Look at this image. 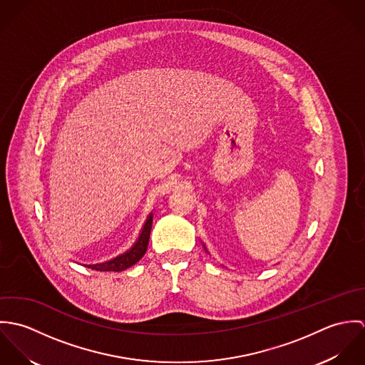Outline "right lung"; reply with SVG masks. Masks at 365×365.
Masks as SVG:
<instances>
[{
  "instance_id": "add662e5",
  "label": "right lung",
  "mask_w": 365,
  "mask_h": 365,
  "mask_svg": "<svg viewBox=\"0 0 365 365\" xmlns=\"http://www.w3.org/2000/svg\"><path fill=\"white\" fill-rule=\"evenodd\" d=\"M152 223H153V219H148L146 223L143 225V229L136 240V243L123 255L112 259V260L105 261L101 264H93V265H88V268L91 269H96V271H123L129 267H132L133 264H136L138 261L140 260L146 250H148V245H149V239H150V230H152Z\"/></svg>"
}]
</instances>
